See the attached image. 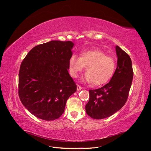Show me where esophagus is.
<instances>
[{"label": "esophagus", "instance_id": "obj_1", "mask_svg": "<svg viewBox=\"0 0 151 151\" xmlns=\"http://www.w3.org/2000/svg\"><path fill=\"white\" fill-rule=\"evenodd\" d=\"M82 89H83V88H82V86H81L80 85H78V84L77 85V91H80Z\"/></svg>", "mask_w": 151, "mask_h": 151}]
</instances>
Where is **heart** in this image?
<instances>
[{"label":"heart","instance_id":"1","mask_svg":"<svg viewBox=\"0 0 151 151\" xmlns=\"http://www.w3.org/2000/svg\"><path fill=\"white\" fill-rule=\"evenodd\" d=\"M70 76L76 78L86 66L84 81L96 86L107 83L115 70V59L99 48L84 50L79 57L75 54L68 60Z\"/></svg>","mask_w":151,"mask_h":151}]
</instances>
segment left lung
I'll use <instances>...</instances> for the list:
<instances>
[{
	"label": "left lung",
	"mask_w": 151,
	"mask_h": 151,
	"mask_svg": "<svg viewBox=\"0 0 151 151\" xmlns=\"http://www.w3.org/2000/svg\"><path fill=\"white\" fill-rule=\"evenodd\" d=\"M117 67L109 83L97 89L89 90L86 111L94 119L111 116L126 103L133 79L134 71L130 56L116 46Z\"/></svg>",
	"instance_id": "1"
}]
</instances>
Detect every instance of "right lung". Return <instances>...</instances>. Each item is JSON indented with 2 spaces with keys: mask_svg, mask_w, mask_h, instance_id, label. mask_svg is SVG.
Returning a JSON list of instances; mask_svg holds the SVG:
<instances>
[{
  "mask_svg": "<svg viewBox=\"0 0 151 151\" xmlns=\"http://www.w3.org/2000/svg\"><path fill=\"white\" fill-rule=\"evenodd\" d=\"M73 46L70 41H50L38 45L21 63L19 99L31 114L40 119L58 118L64 112L67 99L77 90L68 72Z\"/></svg>",
  "mask_w": 151,
  "mask_h": 151,
  "instance_id": "right-lung-1",
  "label": "right lung"
}]
</instances>
